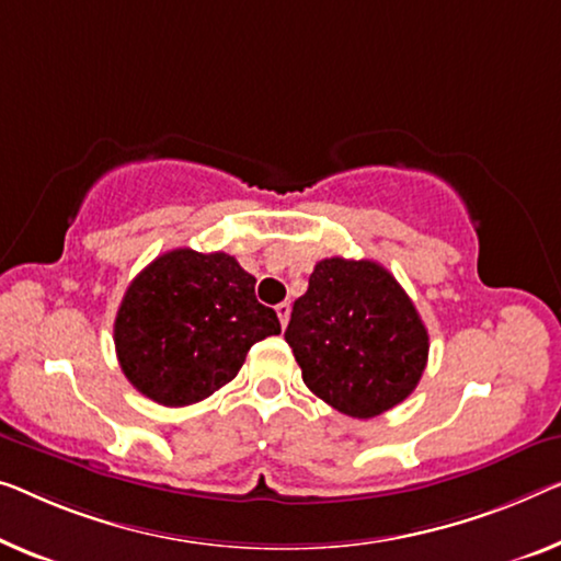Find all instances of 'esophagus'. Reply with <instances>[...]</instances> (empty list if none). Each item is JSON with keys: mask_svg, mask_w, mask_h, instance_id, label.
Returning a JSON list of instances; mask_svg holds the SVG:
<instances>
[{"mask_svg": "<svg viewBox=\"0 0 561 561\" xmlns=\"http://www.w3.org/2000/svg\"><path fill=\"white\" fill-rule=\"evenodd\" d=\"M289 312H291L289 302H279V305H277V317H279L282 328H287V322H289Z\"/></svg>", "mask_w": 561, "mask_h": 561, "instance_id": "esophagus-1", "label": "esophagus"}]
</instances>
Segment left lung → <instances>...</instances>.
I'll use <instances>...</instances> for the list:
<instances>
[{"mask_svg":"<svg viewBox=\"0 0 561 561\" xmlns=\"http://www.w3.org/2000/svg\"><path fill=\"white\" fill-rule=\"evenodd\" d=\"M305 386L350 417H375L411 396L428 363V330L398 279L370 259L330 256L284 332Z\"/></svg>","mask_w":561,"mask_h":561,"instance_id":"1","label":"left lung"}]
</instances>
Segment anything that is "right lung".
<instances>
[{
    "label": "right lung",
    "mask_w": 561,
    "mask_h": 561,
    "mask_svg": "<svg viewBox=\"0 0 561 561\" xmlns=\"http://www.w3.org/2000/svg\"><path fill=\"white\" fill-rule=\"evenodd\" d=\"M256 279L224 252L173 249L130 287L113 324L125 378L156 403H198L237 378L254 342L279 334L277 312L259 305Z\"/></svg>",
    "instance_id": "obj_1"
}]
</instances>
